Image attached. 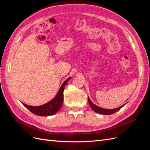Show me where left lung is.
Returning <instances> with one entry per match:
<instances>
[{
  "instance_id": "left-lung-1",
  "label": "left lung",
  "mask_w": 150,
  "mask_h": 150,
  "mask_svg": "<svg viewBox=\"0 0 150 150\" xmlns=\"http://www.w3.org/2000/svg\"><path fill=\"white\" fill-rule=\"evenodd\" d=\"M88 102H89V104L91 106V108L93 110V111H94L95 112H96L98 113H101V114H103V115H112L114 113L117 112V111H118L119 110H120L123 106L124 105H122L120 107H118L117 108L115 109H112V110H108V109H105V108H100L96 105H95L94 104H93L90 100L89 98L88 97Z\"/></svg>"
}]
</instances>
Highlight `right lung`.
Masks as SVG:
<instances>
[{
    "label": "right lung",
    "mask_w": 150,
    "mask_h": 150,
    "mask_svg": "<svg viewBox=\"0 0 150 150\" xmlns=\"http://www.w3.org/2000/svg\"><path fill=\"white\" fill-rule=\"evenodd\" d=\"M70 79V77L67 79L64 83L61 86L60 89L57 95L52 100L49 101L43 105L38 106H32L25 105L24 103H22L26 108L29 110L32 113L35 114L38 116H49L57 113L63 103V91L64 86H66L67 82Z\"/></svg>",
    "instance_id": "1"
}]
</instances>
